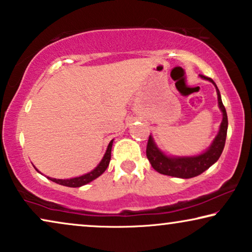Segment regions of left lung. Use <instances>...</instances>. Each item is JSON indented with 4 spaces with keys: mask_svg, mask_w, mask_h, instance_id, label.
Segmentation results:
<instances>
[{
    "mask_svg": "<svg viewBox=\"0 0 252 252\" xmlns=\"http://www.w3.org/2000/svg\"><path fill=\"white\" fill-rule=\"evenodd\" d=\"M203 79L211 81L216 86L217 94H218V103L219 108L222 111V122L220 125V129L218 135L216 136L215 141L211 147L205 151L204 154L198 155L195 157H167L161 153V151L154 143L153 137L149 136L147 143V157L149 159L151 166L156 170L158 173L171 175V177H177L182 179L194 178L196 175L203 173L205 170L216 163L221 155L223 147L226 142L227 127H228V119H227L226 109L222 104L221 97H220L219 89L211 78L201 75Z\"/></svg>",
    "mask_w": 252,
    "mask_h": 252,
    "instance_id": "left-lung-1",
    "label": "left lung"
}]
</instances>
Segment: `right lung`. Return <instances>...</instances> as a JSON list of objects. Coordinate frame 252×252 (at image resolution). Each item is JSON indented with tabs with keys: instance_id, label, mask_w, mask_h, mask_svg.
Masks as SVG:
<instances>
[{
	"instance_id": "add662e5",
	"label": "right lung",
	"mask_w": 252,
	"mask_h": 252,
	"mask_svg": "<svg viewBox=\"0 0 252 252\" xmlns=\"http://www.w3.org/2000/svg\"><path fill=\"white\" fill-rule=\"evenodd\" d=\"M112 142L109 143L108 146V149H106V153L104 155V157H103V159L101 160V163L97 165V167L94 168L92 172H89V173L85 174V175H81V177H78V178H73V179H66V180H62V179H53V178H48L49 180L56 182V184H60V185H63V186H66V187H73V188H77V187H81V186L84 185H87L88 182H91L94 180V179L98 178L99 175H101L103 172L106 170V167L109 166V163H110V159H111V148H112ZM36 170V168H35Z\"/></svg>"
}]
</instances>
